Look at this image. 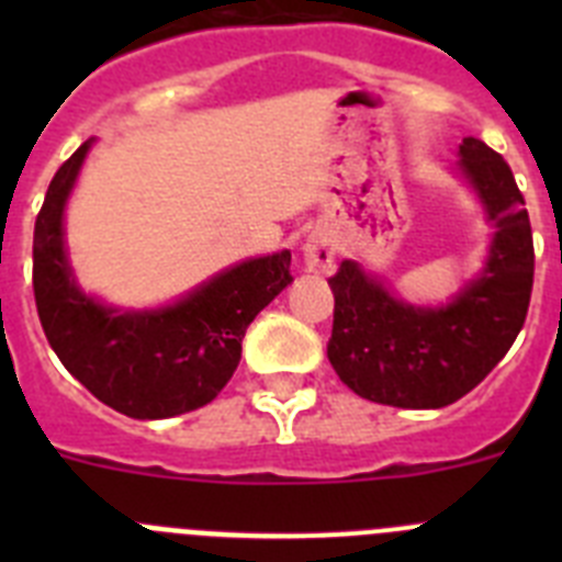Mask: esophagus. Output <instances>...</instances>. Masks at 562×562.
Masks as SVG:
<instances>
[{"label": "esophagus", "instance_id": "1", "mask_svg": "<svg viewBox=\"0 0 562 562\" xmlns=\"http://www.w3.org/2000/svg\"><path fill=\"white\" fill-rule=\"evenodd\" d=\"M335 258L337 247L331 241L329 233L315 231L304 245V261L310 267V272H317V276H331L335 272Z\"/></svg>", "mask_w": 562, "mask_h": 562}]
</instances>
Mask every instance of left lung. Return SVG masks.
Wrapping results in <instances>:
<instances>
[{
    "instance_id": "left-lung-1",
    "label": "left lung",
    "mask_w": 562,
    "mask_h": 562,
    "mask_svg": "<svg viewBox=\"0 0 562 562\" xmlns=\"http://www.w3.org/2000/svg\"><path fill=\"white\" fill-rule=\"evenodd\" d=\"M459 173L495 227L490 252L448 304H405L357 261L329 278L335 292L331 369L357 396L394 408H445L504 360L526 321L535 278L529 213L501 154L475 137L459 146Z\"/></svg>"
}]
</instances>
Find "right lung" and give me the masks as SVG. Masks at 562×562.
Wrapping results in <instances>:
<instances>
[{
	"instance_id": "right-lung-1",
	"label": "right lung",
	"mask_w": 562,
	"mask_h": 562,
	"mask_svg": "<svg viewBox=\"0 0 562 562\" xmlns=\"http://www.w3.org/2000/svg\"><path fill=\"white\" fill-rule=\"evenodd\" d=\"M92 140L56 171L33 233V292L64 369L132 419L196 411L227 385L252 317L290 276V250L247 258L157 310H121L78 286L64 247V211Z\"/></svg>"
}]
</instances>
